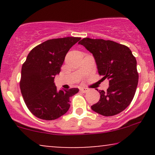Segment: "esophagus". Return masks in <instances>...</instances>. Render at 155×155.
<instances>
[{
    "instance_id": "34e87169",
    "label": "esophagus",
    "mask_w": 155,
    "mask_h": 155,
    "mask_svg": "<svg viewBox=\"0 0 155 155\" xmlns=\"http://www.w3.org/2000/svg\"><path fill=\"white\" fill-rule=\"evenodd\" d=\"M80 90H81V92H84V93H86V92L88 91V89H87L85 87H81L80 88Z\"/></svg>"
}]
</instances>
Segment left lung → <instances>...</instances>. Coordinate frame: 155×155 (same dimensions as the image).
<instances>
[{
    "instance_id": "8db88e82",
    "label": "left lung",
    "mask_w": 155,
    "mask_h": 155,
    "mask_svg": "<svg viewBox=\"0 0 155 155\" xmlns=\"http://www.w3.org/2000/svg\"><path fill=\"white\" fill-rule=\"evenodd\" d=\"M79 44L92 53L98 74L109 80L107 91H99L100 100L92 109L106 117L124 111L133 99L138 81L137 62L132 51L126 46L104 39L85 38Z\"/></svg>"
}]
</instances>
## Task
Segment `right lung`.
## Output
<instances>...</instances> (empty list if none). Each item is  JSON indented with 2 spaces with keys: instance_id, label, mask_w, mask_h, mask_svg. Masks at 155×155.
Listing matches in <instances>:
<instances>
[{
  "instance_id": "right-lung-1",
  "label": "right lung",
  "mask_w": 155,
  "mask_h": 155,
  "mask_svg": "<svg viewBox=\"0 0 155 155\" xmlns=\"http://www.w3.org/2000/svg\"><path fill=\"white\" fill-rule=\"evenodd\" d=\"M81 39L78 37L47 40L33 48L22 65L20 90L27 107L34 116L53 120L70 108V97L78 88L58 91L54 82L69 49Z\"/></svg>"
}]
</instances>
